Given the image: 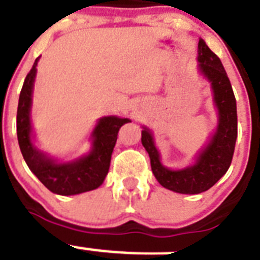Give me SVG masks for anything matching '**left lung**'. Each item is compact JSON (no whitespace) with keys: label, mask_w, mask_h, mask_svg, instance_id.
Here are the masks:
<instances>
[{"label":"left lung","mask_w":260,"mask_h":260,"mask_svg":"<svg viewBox=\"0 0 260 260\" xmlns=\"http://www.w3.org/2000/svg\"><path fill=\"white\" fill-rule=\"evenodd\" d=\"M198 62L199 72L211 82L214 104L218 110V126L195 164L182 170H170L160 164L159 153L149 128L143 127L141 138L149 153L156 181L165 188L179 194H199L219 181L230 167L238 137L237 101L230 79L218 55L210 50L203 40H199L198 44Z\"/></svg>","instance_id":"8db88e82"}]
</instances>
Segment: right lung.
<instances>
[{
  "label": "right lung",
  "instance_id": "add662e5",
  "mask_svg": "<svg viewBox=\"0 0 260 260\" xmlns=\"http://www.w3.org/2000/svg\"><path fill=\"white\" fill-rule=\"evenodd\" d=\"M38 59L40 57L25 78L17 109V137L23 159L45 187L54 194L76 195L95 190L104 183L109 173L111 153L114 150L119 128L132 121L118 117L101 118L91 133V151L72 162L58 164L57 160L42 154L33 145L30 122L31 94Z\"/></svg>",
  "mask_w": 260,
  "mask_h": 260
}]
</instances>
